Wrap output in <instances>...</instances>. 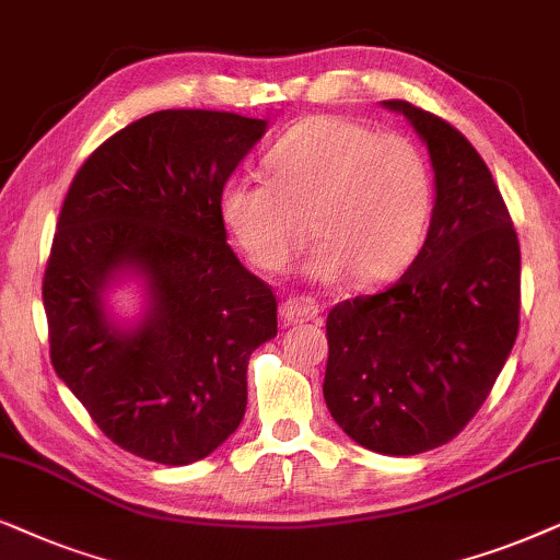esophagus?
<instances>
[{
    "label": "esophagus",
    "mask_w": 560,
    "mask_h": 560,
    "mask_svg": "<svg viewBox=\"0 0 560 560\" xmlns=\"http://www.w3.org/2000/svg\"><path fill=\"white\" fill-rule=\"evenodd\" d=\"M279 315L284 319V325H296V323H310L319 315V307L315 300L310 296H289V300L281 302Z\"/></svg>",
    "instance_id": "1"
}]
</instances>
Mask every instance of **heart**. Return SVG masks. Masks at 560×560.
I'll use <instances>...</instances> for the list:
<instances>
[{
	"label": "heart",
	"instance_id": "heart-1",
	"mask_svg": "<svg viewBox=\"0 0 560 560\" xmlns=\"http://www.w3.org/2000/svg\"><path fill=\"white\" fill-rule=\"evenodd\" d=\"M268 182L233 176L220 218L248 260L284 273L312 237L307 273L332 284L397 276L417 256L432 212V182L407 138L355 119L317 115L296 122L266 155Z\"/></svg>",
	"mask_w": 560,
	"mask_h": 560
}]
</instances>
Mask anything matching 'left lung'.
Instances as JSON below:
<instances>
[{
	"label": "left lung",
	"mask_w": 560,
	"mask_h": 560,
	"mask_svg": "<svg viewBox=\"0 0 560 560\" xmlns=\"http://www.w3.org/2000/svg\"><path fill=\"white\" fill-rule=\"evenodd\" d=\"M428 145L435 207L397 284L327 315L325 405L384 456L453 441L489 397L520 327V243L476 148L415 104L389 100Z\"/></svg>",
	"instance_id": "left-lung-1"
}]
</instances>
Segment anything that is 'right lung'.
Here are the masks:
<instances>
[{"instance_id":"1","label":"right lung","mask_w":560,"mask_h":560,"mask_svg":"<svg viewBox=\"0 0 560 560\" xmlns=\"http://www.w3.org/2000/svg\"><path fill=\"white\" fill-rule=\"evenodd\" d=\"M266 119L161 109L115 132L66 194L43 307L50 361L100 430L132 456L186 466L237 430L248 358L276 338V296L228 245L220 191ZM122 278L144 312L106 304Z\"/></svg>"}]
</instances>
